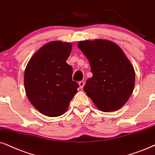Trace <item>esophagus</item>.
Returning a JSON list of instances; mask_svg holds the SVG:
<instances>
[{"instance_id":"34e87169","label":"esophagus","mask_w":155,"mask_h":155,"mask_svg":"<svg viewBox=\"0 0 155 155\" xmlns=\"http://www.w3.org/2000/svg\"><path fill=\"white\" fill-rule=\"evenodd\" d=\"M79 87L81 88V89H82V88H83L84 86V81H79Z\"/></svg>"}]
</instances>
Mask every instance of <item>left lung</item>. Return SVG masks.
I'll use <instances>...</instances> for the list:
<instances>
[{
	"label": "left lung",
	"instance_id": "obj_1",
	"mask_svg": "<svg viewBox=\"0 0 155 155\" xmlns=\"http://www.w3.org/2000/svg\"><path fill=\"white\" fill-rule=\"evenodd\" d=\"M78 47L89 60L93 74L84 86V91L100 110H118L133 92V66L120 47L110 41H83Z\"/></svg>",
	"mask_w": 155,
	"mask_h": 155
}]
</instances>
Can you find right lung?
<instances>
[{
  "mask_svg": "<svg viewBox=\"0 0 155 155\" xmlns=\"http://www.w3.org/2000/svg\"><path fill=\"white\" fill-rule=\"evenodd\" d=\"M70 43H48L29 60L24 73L28 100L48 117H58L67 110L79 84L72 80L73 68L66 61L71 51Z\"/></svg>",
  "mask_w": 155,
  "mask_h": 155,
  "instance_id": "right-lung-1",
  "label": "right lung"
}]
</instances>
